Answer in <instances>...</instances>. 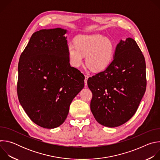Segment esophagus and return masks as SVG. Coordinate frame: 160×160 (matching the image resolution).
I'll list each match as a JSON object with an SVG mask.
<instances>
[{
	"mask_svg": "<svg viewBox=\"0 0 160 160\" xmlns=\"http://www.w3.org/2000/svg\"><path fill=\"white\" fill-rule=\"evenodd\" d=\"M88 78V75H85V80H84V82H85V87H87V80Z\"/></svg>",
	"mask_w": 160,
	"mask_h": 160,
	"instance_id": "34e87169",
	"label": "esophagus"
}]
</instances>
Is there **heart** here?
<instances>
[{
	"mask_svg": "<svg viewBox=\"0 0 160 160\" xmlns=\"http://www.w3.org/2000/svg\"><path fill=\"white\" fill-rule=\"evenodd\" d=\"M75 44L70 43L67 47L70 64L79 67L86 56V62L94 71L101 72L106 70L111 64L114 52L115 44L109 38L101 35H83L75 39Z\"/></svg>",
	"mask_w": 160,
	"mask_h": 160,
	"instance_id": "b5f03b06",
	"label": "heart"
}]
</instances>
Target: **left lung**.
I'll use <instances>...</instances> for the list:
<instances>
[{"mask_svg":"<svg viewBox=\"0 0 160 160\" xmlns=\"http://www.w3.org/2000/svg\"><path fill=\"white\" fill-rule=\"evenodd\" d=\"M87 85L92 92L90 110L99 123L112 128L128 121L146 88L145 59L136 42L120 40L109 66L88 78Z\"/></svg>","mask_w":160,"mask_h":160,"instance_id":"left-lung-1","label":"left lung"}]
</instances>
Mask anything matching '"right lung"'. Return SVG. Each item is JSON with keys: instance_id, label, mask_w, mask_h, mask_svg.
Returning a JSON list of instances; mask_svg holds the SVG:
<instances>
[{"instance_id": "1", "label": "right lung", "mask_w": 160, "mask_h": 160, "mask_svg": "<svg viewBox=\"0 0 160 160\" xmlns=\"http://www.w3.org/2000/svg\"><path fill=\"white\" fill-rule=\"evenodd\" d=\"M66 33L61 28L35 32L19 58V101L32 121L45 128L64 122L84 87V75L70 64Z\"/></svg>"}]
</instances>
